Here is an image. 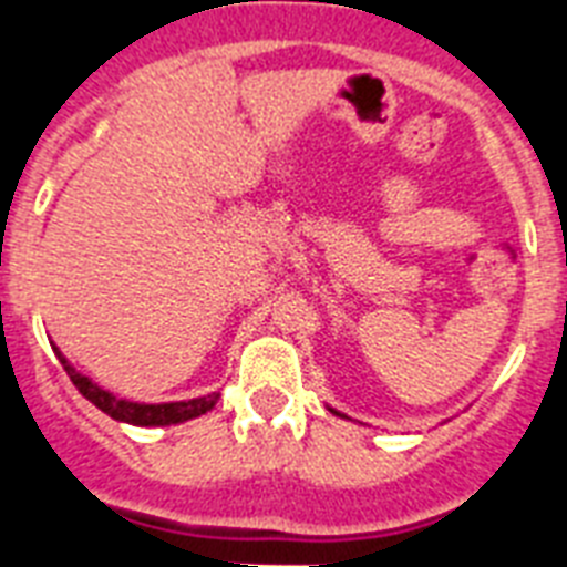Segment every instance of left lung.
Masks as SVG:
<instances>
[{
    "mask_svg": "<svg viewBox=\"0 0 567 567\" xmlns=\"http://www.w3.org/2000/svg\"><path fill=\"white\" fill-rule=\"evenodd\" d=\"M329 412H336V409H329ZM336 414H341V412H336ZM341 417H347V414H341Z\"/></svg>",
    "mask_w": 567,
    "mask_h": 567,
    "instance_id": "8db88e82",
    "label": "left lung"
}]
</instances>
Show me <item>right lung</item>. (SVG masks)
I'll return each mask as SVG.
<instances>
[{"instance_id": "add662e5", "label": "right lung", "mask_w": 567, "mask_h": 567, "mask_svg": "<svg viewBox=\"0 0 567 567\" xmlns=\"http://www.w3.org/2000/svg\"><path fill=\"white\" fill-rule=\"evenodd\" d=\"M55 350L58 362L64 364L66 377L73 379V385L79 388V394L84 400H91L100 412H105L109 417L120 423H132V426H171V423H185V421H194L199 414L212 412L220 394L214 391V394H205V396H194V400H179V403H132V400H123V396H114L111 391L100 388L93 382L91 377H84L73 368V364L66 362V355Z\"/></svg>"}]
</instances>
